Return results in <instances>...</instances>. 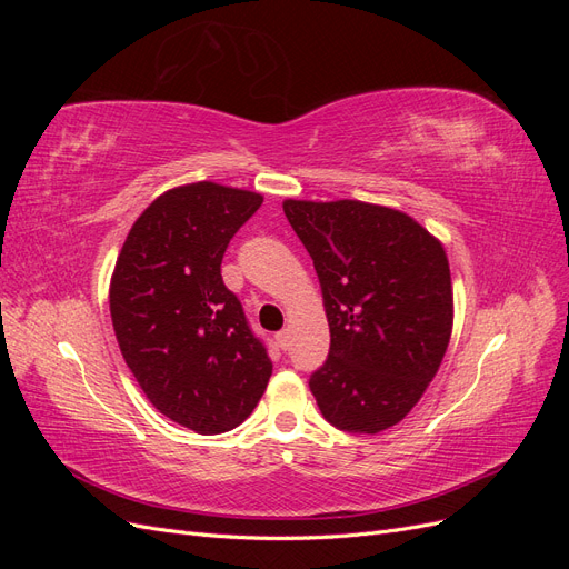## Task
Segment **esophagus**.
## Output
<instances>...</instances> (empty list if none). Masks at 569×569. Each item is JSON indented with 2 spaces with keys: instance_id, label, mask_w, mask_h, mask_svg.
<instances>
[{
  "instance_id": "1",
  "label": "esophagus",
  "mask_w": 569,
  "mask_h": 569,
  "mask_svg": "<svg viewBox=\"0 0 569 569\" xmlns=\"http://www.w3.org/2000/svg\"><path fill=\"white\" fill-rule=\"evenodd\" d=\"M274 341H278V347H280L282 351H287V347H289V332H287V330L278 332V335H274Z\"/></svg>"
}]
</instances>
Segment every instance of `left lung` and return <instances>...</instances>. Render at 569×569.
<instances>
[{
  "mask_svg": "<svg viewBox=\"0 0 569 569\" xmlns=\"http://www.w3.org/2000/svg\"><path fill=\"white\" fill-rule=\"evenodd\" d=\"M322 287L330 353L311 375L322 418L377 435L401 422L451 339L443 247L410 216L363 201L282 203Z\"/></svg>",
  "mask_w": 569,
  "mask_h": 569,
  "instance_id": "8db88e82",
  "label": "left lung"
}]
</instances>
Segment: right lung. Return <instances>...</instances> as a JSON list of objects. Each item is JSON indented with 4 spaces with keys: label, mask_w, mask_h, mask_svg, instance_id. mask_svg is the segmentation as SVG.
<instances>
[{
    "label": "right lung",
    "mask_w": 569,
    "mask_h": 569,
    "mask_svg": "<svg viewBox=\"0 0 569 569\" xmlns=\"http://www.w3.org/2000/svg\"><path fill=\"white\" fill-rule=\"evenodd\" d=\"M263 197L216 182L151 201L116 261L109 303L120 353L147 399L199 435L230 432L272 375L266 341L220 263Z\"/></svg>",
    "instance_id": "obj_1"
}]
</instances>
